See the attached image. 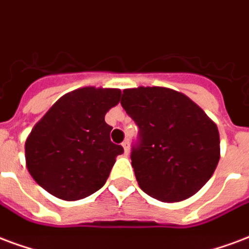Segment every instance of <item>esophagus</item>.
<instances>
[{
  "mask_svg": "<svg viewBox=\"0 0 249 249\" xmlns=\"http://www.w3.org/2000/svg\"><path fill=\"white\" fill-rule=\"evenodd\" d=\"M122 147L123 149H124V155H128V152H130V143H128V140H124V142H123Z\"/></svg>",
  "mask_w": 249,
  "mask_h": 249,
  "instance_id": "obj_1",
  "label": "esophagus"
}]
</instances>
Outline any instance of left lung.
Returning a JSON list of instances; mask_svg holds the SVG:
<instances>
[{"label":"left lung","mask_w":249,"mask_h":249,"mask_svg":"<svg viewBox=\"0 0 249 249\" xmlns=\"http://www.w3.org/2000/svg\"><path fill=\"white\" fill-rule=\"evenodd\" d=\"M121 105L139 127L131 164L144 193L180 202L210 180L219 161V132L198 105L160 87L126 89Z\"/></svg>","instance_id":"1"}]
</instances>
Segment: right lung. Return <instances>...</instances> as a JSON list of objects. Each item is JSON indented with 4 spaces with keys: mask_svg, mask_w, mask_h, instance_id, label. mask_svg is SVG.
<instances>
[{
    "mask_svg": "<svg viewBox=\"0 0 249 249\" xmlns=\"http://www.w3.org/2000/svg\"><path fill=\"white\" fill-rule=\"evenodd\" d=\"M121 100L119 89L82 88L65 94L26 140L27 169L48 193L77 201L105 185L122 145L110 140L105 115Z\"/></svg>",
    "mask_w": 249,
    "mask_h": 249,
    "instance_id": "add662e5",
    "label": "right lung"
}]
</instances>
